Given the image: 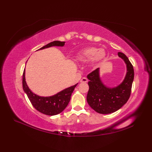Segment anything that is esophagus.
Wrapping results in <instances>:
<instances>
[{
    "instance_id": "esophagus-1",
    "label": "esophagus",
    "mask_w": 152,
    "mask_h": 152,
    "mask_svg": "<svg viewBox=\"0 0 152 152\" xmlns=\"http://www.w3.org/2000/svg\"><path fill=\"white\" fill-rule=\"evenodd\" d=\"M87 81H88V80H87V79L86 77H83L80 80V82H83V83H86V82H87Z\"/></svg>"
}]
</instances>
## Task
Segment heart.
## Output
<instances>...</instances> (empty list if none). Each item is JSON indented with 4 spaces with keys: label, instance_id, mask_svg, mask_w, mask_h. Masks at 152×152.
Listing matches in <instances>:
<instances>
[{
    "label": "heart",
    "instance_id": "b5f03b06",
    "mask_svg": "<svg viewBox=\"0 0 152 152\" xmlns=\"http://www.w3.org/2000/svg\"><path fill=\"white\" fill-rule=\"evenodd\" d=\"M107 53L103 48L96 47H87L77 54V61L86 63L89 61V65L91 68H97L106 58Z\"/></svg>",
    "mask_w": 152,
    "mask_h": 152
}]
</instances>
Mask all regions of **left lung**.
I'll use <instances>...</instances> for the list:
<instances>
[{
    "label": "left lung",
    "instance_id": "obj_1",
    "mask_svg": "<svg viewBox=\"0 0 152 152\" xmlns=\"http://www.w3.org/2000/svg\"><path fill=\"white\" fill-rule=\"evenodd\" d=\"M126 65V74L120 84L115 87L105 85L100 77L99 68L87 75L89 87L87 102L94 111L102 114H109L117 111L125 104L130 97L134 80V69L128 58L118 53Z\"/></svg>",
    "mask_w": 152,
    "mask_h": 152
}]
</instances>
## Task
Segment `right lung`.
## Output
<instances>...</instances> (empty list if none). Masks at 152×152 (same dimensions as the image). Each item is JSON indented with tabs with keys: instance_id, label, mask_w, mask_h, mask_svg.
Segmentation results:
<instances>
[{
	"instance_id": "1",
	"label": "right lung",
	"mask_w": 152,
	"mask_h": 152,
	"mask_svg": "<svg viewBox=\"0 0 152 152\" xmlns=\"http://www.w3.org/2000/svg\"><path fill=\"white\" fill-rule=\"evenodd\" d=\"M65 42L61 41H53L47 45L40 48L39 50L49 48L50 47H63ZM78 83L74 86H70L61 91L56 94L50 96H40L34 93L28 86H27L25 79V70L23 75V89L25 94L28 96L31 103L34 107L39 112L47 115H56L61 113L66 108L71 98V95L74 91Z\"/></svg>"
}]
</instances>
